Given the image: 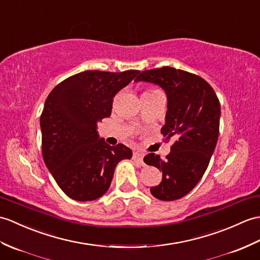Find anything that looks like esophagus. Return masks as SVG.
Segmentation results:
<instances>
[{
  "instance_id": "obj_1",
  "label": "esophagus",
  "mask_w": 260,
  "mask_h": 260,
  "mask_svg": "<svg viewBox=\"0 0 260 260\" xmlns=\"http://www.w3.org/2000/svg\"><path fill=\"white\" fill-rule=\"evenodd\" d=\"M143 157H144V154L140 152H134V154H133V159L138 162H143Z\"/></svg>"
}]
</instances>
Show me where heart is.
<instances>
[{"instance_id": "b5f03b06", "label": "heart", "mask_w": 260, "mask_h": 260, "mask_svg": "<svg viewBox=\"0 0 260 260\" xmlns=\"http://www.w3.org/2000/svg\"><path fill=\"white\" fill-rule=\"evenodd\" d=\"M153 92H157V89H152V90H147V92H145V93H153Z\"/></svg>"}]
</instances>
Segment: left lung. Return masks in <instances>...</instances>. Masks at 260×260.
Returning <instances> with one entry per match:
<instances>
[{
	"label": "left lung",
	"instance_id": "obj_1",
	"mask_svg": "<svg viewBox=\"0 0 260 260\" xmlns=\"http://www.w3.org/2000/svg\"><path fill=\"white\" fill-rule=\"evenodd\" d=\"M135 82L155 84L167 96L166 140L175 138L171 153L144 157L147 165L162 172L161 182L150 188L160 201H176L194 188L206 172L219 133L220 105L213 87L202 77L170 66L144 71Z\"/></svg>",
	"mask_w": 260,
	"mask_h": 260
}]
</instances>
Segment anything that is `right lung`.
Wrapping results in <instances>:
<instances>
[{"label":"right lung","instance_id":"add662e5","mask_svg":"<svg viewBox=\"0 0 260 260\" xmlns=\"http://www.w3.org/2000/svg\"><path fill=\"white\" fill-rule=\"evenodd\" d=\"M138 73L85 71L66 78L47 96L40 119L44 162L74 201L104 195L116 165L132 158L131 148L111 146L100 137L98 124L111 116L114 96Z\"/></svg>","mask_w":260,"mask_h":260}]
</instances>
